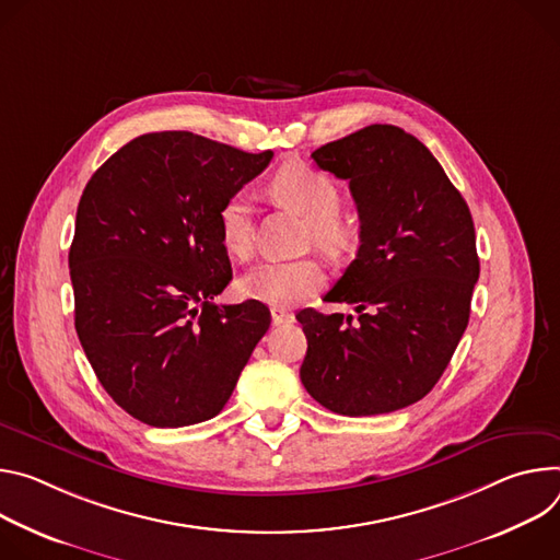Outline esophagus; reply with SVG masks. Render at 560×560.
I'll return each mask as SVG.
<instances>
[{
	"instance_id": "esophagus-1",
	"label": "esophagus",
	"mask_w": 560,
	"mask_h": 560,
	"mask_svg": "<svg viewBox=\"0 0 560 560\" xmlns=\"http://www.w3.org/2000/svg\"><path fill=\"white\" fill-rule=\"evenodd\" d=\"M271 320H273L276 327L278 325H289V323H293V314L287 312V308H282V306H271Z\"/></svg>"
}]
</instances>
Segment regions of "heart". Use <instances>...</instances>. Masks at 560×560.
Wrapping results in <instances>:
<instances>
[{
  "label": "heart",
  "instance_id": "heart-1",
  "mask_svg": "<svg viewBox=\"0 0 560 560\" xmlns=\"http://www.w3.org/2000/svg\"><path fill=\"white\" fill-rule=\"evenodd\" d=\"M273 191L312 222L314 237L320 244L329 248L345 244L347 229L338 220L342 194L340 186L327 173L306 164H287L273 177ZM218 226L222 246L229 256L242 260L252 254L254 218L252 205L244 194H233L222 202L218 211ZM323 284L325 271L314 260H267L244 273L237 287L246 298L287 306L316 293Z\"/></svg>",
  "mask_w": 560,
  "mask_h": 560
}]
</instances>
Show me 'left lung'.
Instances as JSON below:
<instances>
[{
	"label": "left lung",
	"instance_id": "obj_1",
	"mask_svg": "<svg viewBox=\"0 0 560 560\" xmlns=\"http://www.w3.org/2000/svg\"><path fill=\"white\" fill-rule=\"evenodd\" d=\"M349 179L360 215L355 260L325 295L358 318L302 308L300 381L323 407L376 416L424 398L469 323L480 265L467 202L429 149L392 124H371L312 153Z\"/></svg>",
	"mask_w": 560,
	"mask_h": 560
}]
</instances>
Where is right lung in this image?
I'll use <instances>...</instances> for the list:
<instances>
[{"label": "right lung", "mask_w": 560, "mask_h": 560, "mask_svg": "<svg viewBox=\"0 0 560 560\" xmlns=\"http://www.w3.org/2000/svg\"><path fill=\"white\" fill-rule=\"evenodd\" d=\"M271 158L162 131L86 184L69 252L75 329L106 394L140 422L218 416L271 325L258 300L213 302L233 276L218 211Z\"/></svg>", "instance_id": "right-lung-1"}]
</instances>
